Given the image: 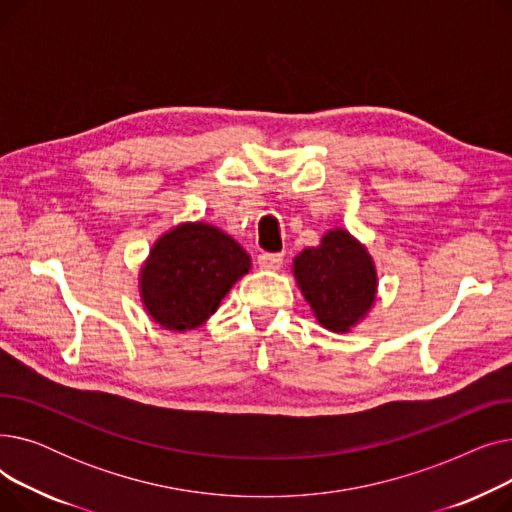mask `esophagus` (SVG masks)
Instances as JSON below:
<instances>
[{
	"label": "esophagus",
	"instance_id": "obj_1",
	"mask_svg": "<svg viewBox=\"0 0 512 512\" xmlns=\"http://www.w3.org/2000/svg\"><path fill=\"white\" fill-rule=\"evenodd\" d=\"M282 255L280 253H261L257 257V263L261 270H267V272H274V270H280L282 267Z\"/></svg>",
	"mask_w": 512,
	"mask_h": 512
}]
</instances>
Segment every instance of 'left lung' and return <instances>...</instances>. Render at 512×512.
Here are the masks:
<instances>
[{
  "label": "left lung",
  "mask_w": 512,
  "mask_h": 512,
  "mask_svg": "<svg viewBox=\"0 0 512 512\" xmlns=\"http://www.w3.org/2000/svg\"><path fill=\"white\" fill-rule=\"evenodd\" d=\"M292 274L313 317L336 334L351 332L378 299V270L367 247L344 228L292 259Z\"/></svg>",
  "instance_id": "8db88e82"
}]
</instances>
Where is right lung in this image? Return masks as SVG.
<instances>
[{
    "mask_svg": "<svg viewBox=\"0 0 512 512\" xmlns=\"http://www.w3.org/2000/svg\"><path fill=\"white\" fill-rule=\"evenodd\" d=\"M251 270L238 242L207 222H182L161 234L139 272L147 315L170 332L197 330Z\"/></svg>",
    "mask_w": 512,
    "mask_h": 512,
    "instance_id": "obj_1",
    "label": "right lung"
}]
</instances>
